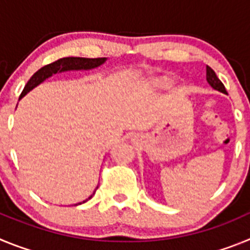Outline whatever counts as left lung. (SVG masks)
Instances as JSON below:
<instances>
[{
	"instance_id": "left-lung-1",
	"label": "left lung",
	"mask_w": 250,
	"mask_h": 250,
	"mask_svg": "<svg viewBox=\"0 0 250 250\" xmlns=\"http://www.w3.org/2000/svg\"><path fill=\"white\" fill-rule=\"evenodd\" d=\"M207 81L214 90H218V91L223 92V94H227V90H225L223 83L218 79L213 68H210L209 66H207Z\"/></svg>"
}]
</instances>
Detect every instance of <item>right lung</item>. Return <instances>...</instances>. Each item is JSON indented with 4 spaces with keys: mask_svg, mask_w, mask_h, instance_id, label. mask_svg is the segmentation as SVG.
<instances>
[{
    "mask_svg": "<svg viewBox=\"0 0 250 250\" xmlns=\"http://www.w3.org/2000/svg\"><path fill=\"white\" fill-rule=\"evenodd\" d=\"M105 61H106V57H98V59H86V57H63V59L57 60V61H55V62L48 63V65L41 67L39 71H36L34 75H32V77H31L30 80L27 81V83H26L23 91H22L21 95H20V99L23 98V96H25L27 92H30L34 87H36L37 85L43 83L46 79L51 77L52 75L57 74V72L74 71V70H92V68H96L100 65H103ZM96 189H98V188H96ZM94 194H92V195H94ZM92 195L89 196V199H91ZM89 199L83 200V203L87 202ZM83 203H79V204H83Z\"/></svg>",
    "mask_w": 250,
    "mask_h": 250,
    "instance_id": "add662e5",
    "label": "right lung"
}]
</instances>
